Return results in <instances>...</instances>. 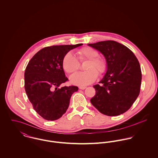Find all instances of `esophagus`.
Returning a JSON list of instances; mask_svg holds the SVG:
<instances>
[{"label":"esophagus","mask_w":158,"mask_h":158,"mask_svg":"<svg viewBox=\"0 0 158 158\" xmlns=\"http://www.w3.org/2000/svg\"><path fill=\"white\" fill-rule=\"evenodd\" d=\"M86 86H79V89H82V90L86 89Z\"/></svg>","instance_id":"34e87169"}]
</instances>
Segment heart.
I'll use <instances>...</instances> for the list:
<instances>
[{
	"mask_svg": "<svg viewBox=\"0 0 158 158\" xmlns=\"http://www.w3.org/2000/svg\"><path fill=\"white\" fill-rule=\"evenodd\" d=\"M80 61L88 60L85 66V72H77L70 77V82L75 85L86 86L94 83L98 77V74H103L107 68L106 60L98 56V52L89 47H85L79 49L77 52ZM79 62L77 58L71 53L68 52L63 57L62 67L68 73H72L79 68Z\"/></svg>",
	"mask_w": 158,
	"mask_h": 158,
	"instance_id": "b5f03b06",
	"label": "heart"
}]
</instances>
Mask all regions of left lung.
Wrapping results in <instances>:
<instances>
[{
  "label": "left lung",
  "instance_id": "1",
  "mask_svg": "<svg viewBox=\"0 0 158 158\" xmlns=\"http://www.w3.org/2000/svg\"><path fill=\"white\" fill-rule=\"evenodd\" d=\"M88 45L105 57L107 71L100 85L94 86L96 93L90 99L100 113L116 116L127 111L139 95L142 72L133 52L114 41H100Z\"/></svg>",
  "mask_w": 158,
  "mask_h": 158
}]
</instances>
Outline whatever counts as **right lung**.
<instances>
[{"instance_id":"add662e5","label":"right lung","mask_w":158,"mask_h":158,"mask_svg":"<svg viewBox=\"0 0 158 158\" xmlns=\"http://www.w3.org/2000/svg\"><path fill=\"white\" fill-rule=\"evenodd\" d=\"M83 44L52 45L38 52L24 73L25 90L33 109L47 120L60 118L68 110L70 98L78 90L75 86L58 88L68 81L62 67L64 55Z\"/></svg>"}]
</instances>
